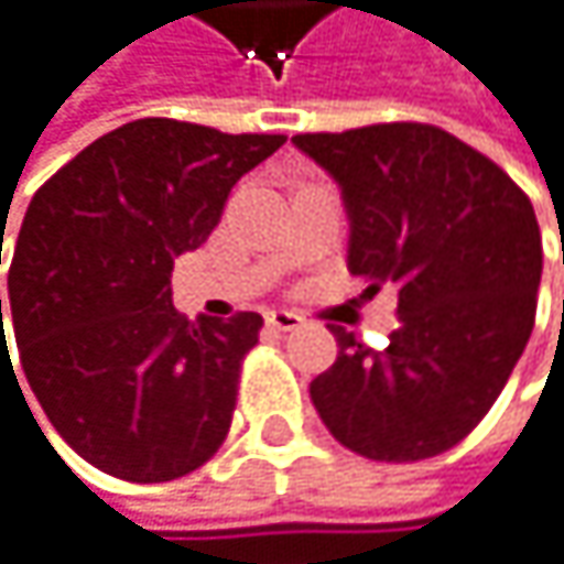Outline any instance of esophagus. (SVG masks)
Wrapping results in <instances>:
<instances>
[{
	"instance_id": "esophagus-1",
	"label": "esophagus",
	"mask_w": 564,
	"mask_h": 564,
	"mask_svg": "<svg viewBox=\"0 0 564 564\" xmlns=\"http://www.w3.org/2000/svg\"><path fill=\"white\" fill-rule=\"evenodd\" d=\"M267 324L280 334H291V330H301L304 327V317L294 314V311H270L267 314Z\"/></svg>"
}]
</instances>
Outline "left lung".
<instances>
[{
    "instance_id": "obj_1",
    "label": "left lung",
    "mask_w": 564,
    "mask_h": 564,
    "mask_svg": "<svg viewBox=\"0 0 564 564\" xmlns=\"http://www.w3.org/2000/svg\"><path fill=\"white\" fill-rule=\"evenodd\" d=\"M344 191L350 273L400 288V327L373 350L344 327L311 400L347 449L420 463L466 440L535 327L542 234L525 191L456 134L390 121L294 134Z\"/></svg>"
}]
</instances>
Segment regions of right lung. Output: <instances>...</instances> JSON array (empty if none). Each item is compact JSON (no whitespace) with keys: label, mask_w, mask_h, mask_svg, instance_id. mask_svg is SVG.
<instances>
[{"label":"right lung","mask_w":564,"mask_h":564,"mask_svg":"<svg viewBox=\"0 0 564 564\" xmlns=\"http://www.w3.org/2000/svg\"><path fill=\"white\" fill-rule=\"evenodd\" d=\"M284 141L138 118L35 191L12 250L6 321L48 423L95 469L171 482L220 449L263 321L250 311L187 321L171 304V267L207 240L230 187Z\"/></svg>","instance_id":"add662e5"}]
</instances>
